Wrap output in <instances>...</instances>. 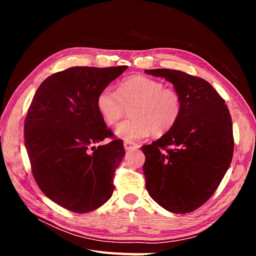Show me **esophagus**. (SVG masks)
I'll list each match as a JSON object with an SVG mask.
<instances>
[{"label":"esophagus","mask_w":256,"mask_h":256,"mask_svg":"<svg viewBox=\"0 0 256 256\" xmlns=\"http://www.w3.org/2000/svg\"><path fill=\"white\" fill-rule=\"evenodd\" d=\"M124 147H125L126 150H136L138 148V145L136 143H131V142H124Z\"/></svg>","instance_id":"obj_1"}]
</instances>
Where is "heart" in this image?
<instances>
[{
	"label": "heart",
	"instance_id": "obj_1",
	"mask_svg": "<svg viewBox=\"0 0 256 256\" xmlns=\"http://www.w3.org/2000/svg\"><path fill=\"white\" fill-rule=\"evenodd\" d=\"M96 106L102 120L114 126L131 106V118L116 127L115 134L127 141L150 136H162L180 120L182 102L176 90L146 76H131L113 90L106 86L98 92Z\"/></svg>",
	"mask_w": 256,
	"mask_h": 256
}]
</instances>
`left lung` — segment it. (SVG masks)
<instances>
[{
    "label": "left lung",
    "instance_id": "1",
    "mask_svg": "<svg viewBox=\"0 0 256 256\" xmlns=\"http://www.w3.org/2000/svg\"><path fill=\"white\" fill-rule=\"evenodd\" d=\"M180 92L182 109L175 126L141 148L145 187L154 200L175 214L196 210L218 189L233 158L232 118L210 83L180 70L150 69Z\"/></svg>",
    "mask_w": 256,
    "mask_h": 256
}]
</instances>
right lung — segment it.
I'll use <instances>...</instances> for the list:
<instances>
[{"label": "right lung", "mask_w": 256, "mask_h": 256, "mask_svg": "<svg viewBox=\"0 0 256 256\" xmlns=\"http://www.w3.org/2000/svg\"><path fill=\"white\" fill-rule=\"evenodd\" d=\"M128 66L72 67L38 88L24 120V144L38 187L53 202L84 214L104 205L125 156L96 106L98 92ZM106 137L112 142L96 148Z\"/></svg>", "instance_id": "1"}]
</instances>
